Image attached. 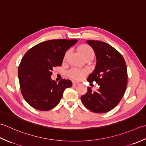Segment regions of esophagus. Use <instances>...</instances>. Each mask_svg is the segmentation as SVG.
<instances>
[{
	"instance_id": "esophagus-1",
	"label": "esophagus",
	"mask_w": 146,
	"mask_h": 146,
	"mask_svg": "<svg viewBox=\"0 0 146 146\" xmlns=\"http://www.w3.org/2000/svg\"><path fill=\"white\" fill-rule=\"evenodd\" d=\"M79 84V82H78V81H73L72 82V84H73V86H77V84Z\"/></svg>"
}]
</instances>
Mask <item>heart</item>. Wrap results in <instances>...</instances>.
<instances>
[{"label": "heart", "mask_w": 146, "mask_h": 146, "mask_svg": "<svg viewBox=\"0 0 146 146\" xmlns=\"http://www.w3.org/2000/svg\"><path fill=\"white\" fill-rule=\"evenodd\" d=\"M80 52H81L83 58H86L88 57H93L94 56V51L92 49L91 46L88 45H82L81 48H80ZM70 53V50H68L65 53V55L64 56V61L67 60V56L69 55ZM70 76L74 79H81L83 77H84L85 74V71L84 70L79 69L77 68H73L69 71Z\"/></svg>", "instance_id": "b5f03b06"}]
</instances>
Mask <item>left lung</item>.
<instances>
[{
	"instance_id": "8db88e82",
	"label": "left lung",
	"mask_w": 146,
	"mask_h": 146,
	"mask_svg": "<svg viewBox=\"0 0 146 146\" xmlns=\"http://www.w3.org/2000/svg\"><path fill=\"white\" fill-rule=\"evenodd\" d=\"M86 42L96 56V67L87 81H95L100 87L96 91L88 87L81 99L88 110L103 113L113 109L123 96L127 85V65L123 56L109 44L95 40Z\"/></svg>"
}]
</instances>
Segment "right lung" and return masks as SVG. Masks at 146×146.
<instances>
[{
  "label": "right lung",
  "instance_id": "add662e5",
  "mask_svg": "<svg viewBox=\"0 0 146 146\" xmlns=\"http://www.w3.org/2000/svg\"><path fill=\"white\" fill-rule=\"evenodd\" d=\"M77 40H52L32 47L23 56L18 68L21 93L33 108L48 111L60 102L63 93L72 86L69 79L56 84L51 76L54 67L60 66L67 50Z\"/></svg>",
  "mask_w": 146,
  "mask_h": 146
}]
</instances>
